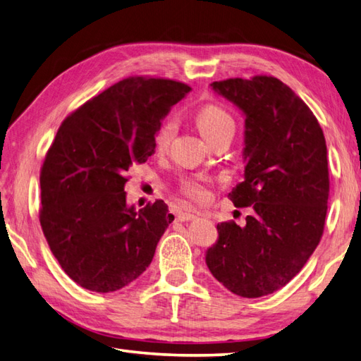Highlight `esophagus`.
<instances>
[{"label":"esophagus","instance_id":"esophagus-1","mask_svg":"<svg viewBox=\"0 0 361 361\" xmlns=\"http://www.w3.org/2000/svg\"><path fill=\"white\" fill-rule=\"evenodd\" d=\"M195 219V214L194 212H189V211H185V212H180L178 216H176V220L178 221H190Z\"/></svg>","mask_w":361,"mask_h":361}]
</instances>
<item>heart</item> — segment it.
Wrapping results in <instances>:
<instances>
[{
  "mask_svg": "<svg viewBox=\"0 0 361 361\" xmlns=\"http://www.w3.org/2000/svg\"><path fill=\"white\" fill-rule=\"evenodd\" d=\"M197 126L200 128L204 140L211 142L217 136L231 133L234 135L235 121L233 114L225 106L219 104H208L197 111ZM176 133V119L167 116L155 132V145L158 150H164L172 142ZM181 195L194 203L208 202L211 195V180L206 176H192L181 181L180 185Z\"/></svg>",
  "mask_w": 361,
  "mask_h": 361,
  "instance_id": "b5f03b06",
  "label": "heart"
}]
</instances>
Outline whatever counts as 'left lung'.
Here are the masks:
<instances>
[{
    "label": "left lung",
    "instance_id": "left-lung-1",
    "mask_svg": "<svg viewBox=\"0 0 361 361\" xmlns=\"http://www.w3.org/2000/svg\"><path fill=\"white\" fill-rule=\"evenodd\" d=\"M211 87L245 114V180L229 198L248 208L247 225L219 224L206 252L214 278L243 298L282 288L323 237L329 167L319 122L295 91L273 75L226 79Z\"/></svg>",
    "mask_w": 361,
    "mask_h": 361
}]
</instances>
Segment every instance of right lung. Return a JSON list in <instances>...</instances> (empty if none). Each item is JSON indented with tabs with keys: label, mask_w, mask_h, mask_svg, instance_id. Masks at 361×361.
Listing matches in <instances>:
<instances>
[{
	"label": "right lung",
	"mask_w": 361,
	"mask_h": 361,
	"mask_svg": "<svg viewBox=\"0 0 361 361\" xmlns=\"http://www.w3.org/2000/svg\"><path fill=\"white\" fill-rule=\"evenodd\" d=\"M190 91L149 75L122 79L68 114L42 171L40 225L60 267L80 287L109 293L145 271L173 216L163 200L135 211L127 172L155 150V132Z\"/></svg>",
	"instance_id": "add662e5"
}]
</instances>
